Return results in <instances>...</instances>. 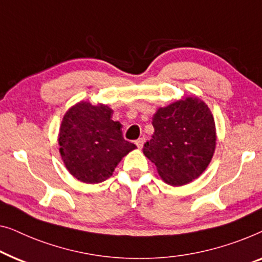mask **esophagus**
I'll return each instance as SVG.
<instances>
[{
    "instance_id": "34e87169",
    "label": "esophagus",
    "mask_w": 262,
    "mask_h": 262,
    "mask_svg": "<svg viewBox=\"0 0 262 262\" xmlns=\"http://www.w3.org/2000/svg\"><path fill=\"white\" fill-rule=\"evenodd\" d=\"M143 143H145V138H140L135 141V145L138 146V148H140V149H141L143 147Z\"/></svg>"
}]
</instances>
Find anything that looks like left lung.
<instances>
[{"mask_svg":"<svg viewBox=\"0 0 262 262\" xmlns=\"http://www.w3.org/2000/svg\"><path fill=\"white\" fill-rule=\"evenodd\" d=\"M152 124V139L142 150L164 182L180 186L198 178L216 147L215 121L208 105L198 97L180 99L158 109Z\"/></svg>","mask_w":262,"mask_h":262,"instance_id":"left-lung-1","label":"left lung"}]
</instances>
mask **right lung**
Instances as JSON below:
<instances>
[{
  "label": "right lung",
  "instance_id": "add662e5",
  "mask_svg": "<svg viewBox=\"0 0 262 262\" xmlns=\"http://www.w3.org/2000/svg\"><path fill=\"white\" fill-rule=\"evenodd\" d=\"M109 106L79 102L68 110L59 129V152L69 172L86 184L101 183L135 149L122 136V124L112 120Z\"/></svg>",
  "mask_w": 262,
  "mask_h": 262
}]
</instances>
